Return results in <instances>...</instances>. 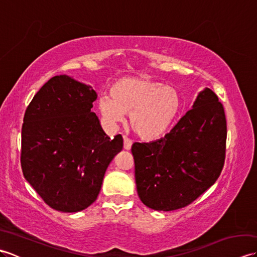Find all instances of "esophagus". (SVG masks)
<instances>
[{"label":"esophagus","mask_w":257,"mask_h":257,"mask_svg":"<svg viewBox=\"0 0 257 257\" xmlns=\"http://www.w3.org/2000/svg\"><path fill=\"white\" fill-rule=\"evenodd\" d=\"M132 146H133V141L127 137H123V148L125 150H130L132 149Z\"/></svg>","instance_id":"esophagus-1"}]
</instances>
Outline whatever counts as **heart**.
Instances as JSON below:
<instances>
[{"label": "heart", "instance_id": "1", "mask_svg": "<svg viewBox=\"0 0 257 257\" xmlns=\"http://www.w3.org/2000/svg\"><path fill=\"white\" fill-rule=\"evenodd\" d=\"M181 98L176 88L147 77H125L110 88V97L98 103L102 118L114 124L129 113V123L144 140H154L165 134L177 117Z\"/></svg>", "mask_w": 257, "mask_h": 257}]
</instances>
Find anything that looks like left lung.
I'll return each mask as SVG.
<instances>
[{"label": "left lung", "mask_w": 257, "mask_h": 257, "mask_svg": "<svg viewBox=\"0 0 257 257\" xmlns=\"http://www.w3.org/2000/svg\"><path fill=\"white\" fill-rule=\"evenodd\" d=\"M226 134L224 108L205 88L165 138L135 143V178L143 203L157 211H173L198 199L220 177Z\"/></svg>", "instance_id": "1"}]
</instances>
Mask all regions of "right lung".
<instances>
[{
	"label": "right lung",
	"mask_w": 257,
	"mask_h": 257,
	"mask_svg": "<svg viewBox=\"0 0 257 257\" xmlns=\"http://www.w3.org/2000/svg\"><path fill=\"white\" fill-rule=\"evenodd\" d=\"M90 86L54 76L33 97L22 125L21 166L27 180L54 210L74 213L96 201L109 163L122 150L91 111Z\"/></svg>",
	"instance_id": "obj_1"
}]
</instances>
